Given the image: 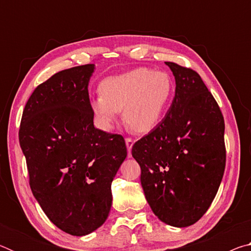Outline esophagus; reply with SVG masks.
Listing matches in <instances>:
<instances>
[{
    "label": "esophagus",
    "mask_w": 251,
    "mask_h": 251,
    "mask_svg": "<svg viewBox=\"0 0 251 251\" xmlns=\"http://www.w3.org/2000/svg\"><path fill=\"white\" fill-rule=\"evenodd\" d=\"M125 142H126L127 151H128V156L130 157V151H131V147H133V144H134V142H133V138L127 137V138L125 139Z\"/></svg>",
    "instance_id": "obj_1"
}]
</instances>
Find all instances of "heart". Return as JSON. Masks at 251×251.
<instances>
[{
  "label": "heart",
  "mask_w": 251,
  "mask_h": 251,
  "mask_svg": "<svg viewBox=\"0 0 251 251\" xmlns=\"http://www.w3.org/2000/svg\"><path fill=\"white\" fill-rule=\"evenodd\" d=\"M172 91L168 74L138 67L104 79L100 95L91 100V108L105 130L112 128L123 109L126 125L137 133H146L159 122Z\"/></svg>",
  "instance_id": "1"
}]
</instances>
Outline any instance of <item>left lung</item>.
Returning <instances> with one entry per match:
<instances>
[{"instance_id":"obj_1","label":"left lung","mask_w":251,"mask_h":251,"mask_svg":"<svg viewBox=\"0 0 251 251\" xmlns=\"http://www.w3.org/2000/svg\"><path fill=\"white\" fill-rule=\"evenodd\" d=\"M176 79L165 118L134 144L141 182L154 214L174 227L201 219L211 205L226 166L225 121L196 71L166 62Z\"/></svg>"}]
</instances>
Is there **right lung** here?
<instances>
[{
  "instance_id": "obj_1",
  "label": "right lung",
  "mask_w": 251,
  "mask_h": 251,
  "mask_svg": "<svg viewBox=\"0 0 251 251\" xmlns=\"http://www.w3.org/2000/svg\"><path fill=\"white\" fill-rule=\"evenodd\" d=\"M94 65L58 72L25 105L19 139L31 190L61 230L84 236L112 206L110 185L127 156L124 137L93 124L88 82Z\"/></svg>"
}]
</instances>
